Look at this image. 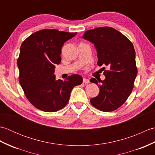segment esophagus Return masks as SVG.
Here are the masks:
<instances>
[{
	"mask_svg": "<svg viewBox=\"0 0 155 155\" xmlns=\"http://www.w3.org/2000/svg\"><path fill=\"white\" fill-rule=\"evenodd\" d=\"M90 81L88 79H87V78H83V83L84 84H88L89 83Z\"/></svg>",
	"mask_w": 155,
	"mask_h": 155,
	"instance_id": "esophagus-1",
	"label": "esophagus"
}]
</instances>
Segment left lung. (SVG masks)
<instances>
[{"label": "left lung", "instance_id": "left-lung-1", "mask_svg": "<svg viewBox=\"0 0 155 155\" xmlns=\"http://www.w3.org/2000/svg\"><path fill=\"white\" fill-rule=\"evenodd\" d=\"M83 38L94 44L97 52L98 66L106 65L105 79L90 81L100 88L97 97L91 103L97 109L110 112L124 103L133 91L137 74L135 51L124 35L112 27H99L87 31Z\"/></svg>", "mask_w": 155, "mask_h": 155}]
</instances>
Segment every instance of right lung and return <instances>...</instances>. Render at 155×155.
Returning a JSON list of instances; mask_svg holds the SVG:
<instances>
[{"label":"right lung","mask_w":155,"mask_h":155,"mask_svg":"<svg viewBox=\"0 0 155 155\" xmlns=\"http://www.w3.org/2000/svg\"><path fill=\"white\" fill-rule=\"evenodd\" d=\"M77 32L43 29L32 34L22 42L17 65L19 82L29 102L38 109L52 113L67 104L72 88L83 83L79 74L56 80V64L61 61L64 43Z\"/></svg>","instance_id":"1"}]
</instances>
